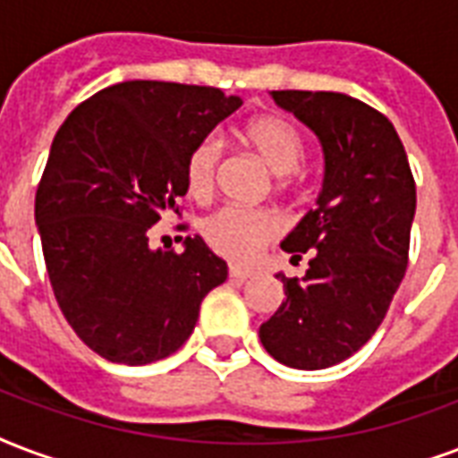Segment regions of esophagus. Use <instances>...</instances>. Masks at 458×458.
I'll return each mask as SVG.
<instances>
[{
	"label": "esophagus",
	"instance_id": "1",
	"mask_svg": "<svg viewBox=\"0 0 458 458\" xmlns=\"http://www.w3.org/2000/svg\"><path fill=\"white\" fill-rule=\"evenodd\" d=\"M230 278H237V281H244V278H250L252 276V271L250 268H240V267H230L228 268Z\"/></svg>",
	"mask_w": 458,
	"mask_h": 458
}]
</instances>
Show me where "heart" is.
I'll return each mask as SVG.
<instances>
[{
    "label": "heart",
    "instance_id": "heart-1",
    "mask_svg": "<svg viewBox=\"0 0 458 458\" xmlns=\"http://www.w3.org/2000/svg\"><path fill=\"white\" fill-rule=\"evenodd\" d=\"M244 144L250 146L261 163L276 173L278 190H288L295 173L305 160V141L291 122L276 114L257 117L242 129ZM223 160L221 139L214 134L201 136L191 146L184 160V182L194 201H208L216 190L218 170ZM206 244L230 261L250 264L261 252V247L278 237L281 221L267 208H240L225 206L204 223Z\"/></svg>",
    "mask_w": 458,
    "mask_h": 458
}]
</instances>
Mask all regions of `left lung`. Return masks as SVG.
Wrapping results in <instances>:
<instances>
[{"mask_svg": "<svg viewBox=\"0 0 458 458\" xmlns=\"http://www.w3.org/2000/svg\"><path fill=\"white\" fill-rule=\"evenodd\" d=\"M274 100L319 136L324 187L317 208L281 247L302 278L259 327L268 355L295 369H324L368 344L408 267L415 180L396 129L379 110L331 90H274Z\"/></svg>", "mask_w": 458, "mask_h": 458, "instance_id": "1", "label": "left lung"}]
</instances>
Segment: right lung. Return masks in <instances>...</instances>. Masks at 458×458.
I'll list each match as a JSON object with an SVG mask.
<instances>
[{"label": "right lung", "mask_w": 458, "mask_h": 458, "mask_svg": "<svg viewBox=\"0 0 458 458\" xmlns=\"http://www.w3.org/2000/svg\"><path fill=\"white\" fill-rule=\"evenodd\" d=\"M242 100L211 86L124 81L72 110L35 191L57 305L100 358L148 365L190 338L228 264L201 237L153 250V225L187 194L184 160ZM177 230H187L180 223ZM182 240V237H177Z\"/></svg>", "instance_id": "add662e5"}]
</instances>
